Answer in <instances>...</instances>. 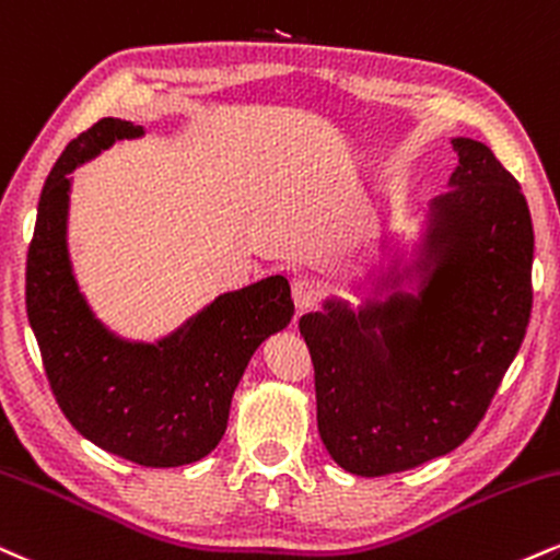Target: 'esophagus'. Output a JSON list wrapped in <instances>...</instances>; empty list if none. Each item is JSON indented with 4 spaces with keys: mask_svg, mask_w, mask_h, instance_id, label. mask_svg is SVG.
<instances>
[{
    "mask_svg": "<svg viewBox=\"0 0 560 560\" xmlns=\"http://www.w3.org/2000/svg\"><path fill=\"white\" fill-rule=\"evenodd\" d=\"M320 298V287L315 284L313 279H294L292 284V300H294V307H298V313H305L318 302Z\"/></svg>",
    "mask_w": 560,
    "mask_h": 560,
    "instance_id": "1",
    "label": "esophagus"
}]
</instances>
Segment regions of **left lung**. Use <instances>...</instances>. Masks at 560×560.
Here are the masks:
<instances>
[{"instance_id":"8db88e82","label":"left lung","mask_w":560,"mask_h":560,"mask_svg":"<svg viewBox=\"0 0 560 560\" xmlns=\"http://www.w3.org/2000/svg\"><path fill=\"white\" fill-rule=\"evenodd\" d=\"M448 192L415 240H378L352 287L300 318L318 433L347 472L381 477L462 446L522 347L535 232L522 187L485 143L454 138Z\"/></svg>"}]
</instances>
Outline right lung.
Instances as JSON below:
<instances>
[{
	"label": "right lung",
	"mask_w": 560,
	"mask_h": 560,
	"mask_svg": "<svg viewBox=\"0 0 560 560\" xmlns=\"http://www.w3.org/2000/svg\"><path fill=\"white\" fill-rule=\"evenodd\" d=\"M143 125L104 117L57 159L38 200L25 307L59 409L80 435L140 467H182L219 446L247 362L294 315L284 276L219 294L156 341L119 336L80 289L70 255L72 172Z\"/></svg>",
	"instance_id": "right-lung-1"
}]
</instances>
